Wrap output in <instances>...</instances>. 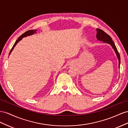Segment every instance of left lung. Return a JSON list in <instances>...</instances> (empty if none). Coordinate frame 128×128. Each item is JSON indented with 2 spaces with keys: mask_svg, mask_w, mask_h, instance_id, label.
<instances>
[{
  "mask_svg": "<svg viewBox=\"0 0 128 128\" xmlns=\"http://www.w3.org/2000/svg\"><path fill=\"white\" fill-rule=\"evenodd\" d=\"M96 31H97V34H96V38L98 40H99L100 41H102L105 43H108L112 46V48L114 49L115 52L117 54V56L118 57V62H119V64L118 66L120 68V55L118 52V49H117L115 45L114 42H113L112 40V38L109 35H108L106 32H105L104 30H100V29H96Z\"/></svg>",
  "mask_w": 128,
  "mask_h": 128,
  "instance_id": "left-lung-1",
  "label": "left lung"
}]
</instances>
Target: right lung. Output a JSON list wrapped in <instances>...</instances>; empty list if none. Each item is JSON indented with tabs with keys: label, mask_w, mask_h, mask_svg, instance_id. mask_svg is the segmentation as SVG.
I'll return each instance as SVG.
<instances>
[{
	"label": "right lung",
	"mask_w": 128,
	"mask_h": 128,
	"mask_svg": "<svg viewBox=\"0 0 128 128\" xmlns=\"http://www.w3.org/2000/svg\"><path fill=\"white\" fill-rule=\"evenodd\" d=\"M36 30H28V31H27V32H24V33L23 34H22L20 36H19V38H18V40H16V41L15 43L14 44V45H13V47L12 48L11 50H10V52L9 54H10V52H11L12 51V50H13V48H14V47L16 46V44L18 43V42H19V41H20V40H21L22 38H24V37H26L27 36H30V35L33 34H34V33H35V32H36Z\"/></svg>",
	"instance_id": "obj_1"
}]
</instances>
